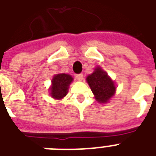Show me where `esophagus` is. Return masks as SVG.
I'll list each match as a JSON object with an SVG mask.
<instances>
[{
  "label": "esophagus",
  "mask_w": 156,
  "mask_h": 156,
  "mask_svg": "<svg viewBox=\"0 0 156 156\" xmlns=\"http://www.w3.org/2000/svg\"><path fill=\"white\" fill-rule=\"evenodd\" d=\"M75 77L78 81H82L83 78V73H78V74H76Z\"/></svg>",
  "instance_id": "esophagus-1"
}]
</instances>
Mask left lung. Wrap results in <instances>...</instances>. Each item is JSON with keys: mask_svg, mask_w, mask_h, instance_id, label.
I'll use <instances>...</instances> for the list:
<instances>
[{"mask_svg": "<svg viewBox=\"0 0 156 156\" xmlns=\"http://www.w3.org/2000/svg\"><path fill=\"white\" fill-rule=\"evenodd\" d=\"M87 81L98 102L106 103L113 96L116 87L108 73L100 67L95 69L87 78Z\"/></svg>", "mask_w": 156, "mask_h": 156, "instance_id": "obj_1", "label": "left lung"}]
</instances>
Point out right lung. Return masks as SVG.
I'll return each mask as SVG.
<instances>
[{"instance_id":"obj_1","label":"right lung","mask_w":156,"mask_h":156,"mask_svg":"<svg viewBox=\"0 0 156 156\" xmlns=\"http://www.w3.org/2000/svg\"><path fill=\"white\" fill-rule=\"evenodd\" d=\"M73 78L66 73H59L54 76L52 80V85L51 87V95L54 99H62L67 95L68 88Z\"/></svg>"}]
</instances>
